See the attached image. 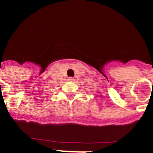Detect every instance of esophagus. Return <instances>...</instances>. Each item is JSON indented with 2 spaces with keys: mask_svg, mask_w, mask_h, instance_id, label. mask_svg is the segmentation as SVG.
<instances>
[{
  "mask_svg": "<svg viewBox=\"0 0 153 153\" xmlns=\"http://www.w3.org/2000/svg\"><path fill=\"white\" fill-rule=\"evenodd\" d=\"M74 77H69L68 78V81H70V82H74Z\"/></svg>",
  "mask_w": 153,
  "mask_h": 153,
  "instance_id": "34e87169",
  "label": "esophagus"
}]
</instances>
